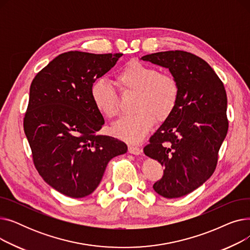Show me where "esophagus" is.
<instances>
[{"label":"esophagus","mask_w":250,"mask_h":250,"mask_svg":"<svg viewBox=\"0 0 250 250\" xmlns=\"http://www.w3.org/2000/svg\"><path fill=\"white\" fill-rule=\"evenodd\" d=\"M128 152H129L130 154H134V155H140V154H142L143 150H142L140 147L129 145V146H128Z\"/></svg>","instance_id":"34e87169"}]
</instances>
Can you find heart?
<instances>
[{"mask_svg":"<svg viewBox=\"0 0 250 250\" xmlns=\"http://www.w3.org/2000/svg\"><path fill=\"white\" fill-rule=\"evenodd\" d=\"M115 82L124 93H136L134 111L112 125V134L130 144H139L156 123L164 121L173 112L179 97V85L170 74L159 73L151 65L129 62L115 76ZM90 96L96 110L112 118L120 112V100L113 88L103 79L91 86Z\"/></svg>","mask_w":250,"mask_h":250,"instance_id":"obj_1","label":"heart"}]
</instances>
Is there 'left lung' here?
<instances>
[{
  "label": "left lung",
  "instance_id": "left-lung-1",
  "mask_svg": "<svg viewBox=\"0 0 250 250\" xmlns=\"http://www.w3.org/2000/svg\"><path fill=\"white\" fill-rule=\"evenodd\" d=\"M141 60L166 68L179 85L176 106L144 153L164 166L154 190L166 199L193 191L212 176L228 132L227 95L220 78L203 59L183 50L161 51Z\"/></svg>",
  "mask_w": 250,
  "mask_h": 250
}]
</instances>
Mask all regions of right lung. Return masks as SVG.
Masks as SVG:
<instances>
[{
    "label": "right lung",
    "instance_id": "right-lung-1",
    "mask_svg": "<svg viewBox=\"0 0 250 250\" xmlns=\"http://www.w3.org/2000/svg\"><path fill=\"white\" fill-rule=\"evenodd\" d=\"M122 56L63 52L31 83L24 132L34 165L48 186L70 198L93 192L108 162L127 151L124 142L96 135L104 120L90 96L92 84Z\"/></svg>",
    "mask_w": 250,
    "mask_h": 250
}]
</instances>
